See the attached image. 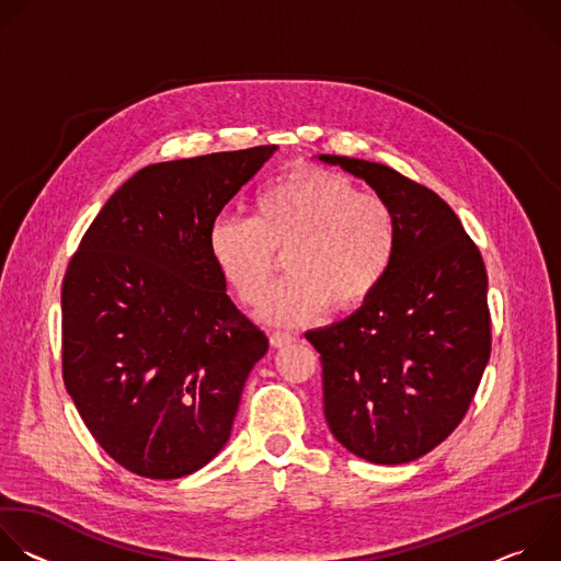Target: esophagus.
<instances>
[{
    "instance_id": "obj_1",
    "label": "esophagus",
    "mask_w": 561,
    "mask_h": 561,
    "mask_svg": "<svg viewBox=\"0 0 561 561\" xmlns=\"http://www.w3.org/2000/svg\"><path fill=\"white\" fill-rule=\"evenodd\" d=\"M293 342H295V337H293V335H288V333H279V331L271 333V344H273L275 348H284V346H290Z\"/></svg>"
}]
</instances>
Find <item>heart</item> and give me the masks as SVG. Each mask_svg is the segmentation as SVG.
I'll return each instance as SVG.
<instances>
[{"label": "heart", "instance_id": "b5f03b06", "mask_svg": "<svg viewBox=\"0 0 561 561\" xmlns=\"http://www.w3.org/2000/svg\"><path fill=\"white\" fill-rule=\"evenodd\" d=\"M390 204L324 169H295L253 199V219L221 215L210 224L208 253L244 304H257L277 257L284 271L260 306L273 327H301L331 304L353 310L383 284L397 253Z\"/></svg>", "mask_w": 561, "mask_h": 561}]
</instances>
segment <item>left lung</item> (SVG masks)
Instances as JSON below:
<instances>
[{"label": "left lung", "mask_w": 561, "mask_h": 561, "mask_svg": "<svg viewBox=\"0 0 561 561\" xmlns=\"http://www.w3.org/2000/svg\"><path fill=\"white\" fill-rule=\"evenodd\" d=\"M383 197L397 217L392 266L377 293L306 340L322 362L324 417L373 463H407L466 415L491 357L489 277L453 208L426 186L366 159L317 154Z\"/></svg>", "instance_id": "obj_1"}]
</instances>
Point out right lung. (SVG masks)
<instances>
[{
  "mask_svg": "<svg viewBox=\"0 0 561 561\" xmlns=\"http://www.w3.org/2000/svg\"><path fill=\"white\" fill-rule=\"evenodd\" d=\"M277 146L152 164L104 204L61 286L64 383L126 470L178 479L228 442L268 337L208 253L221 208Z\"/></svg>",
  "mask_w": 561,
  "mask_h": 561,
  "instance_id": "right-lung-1",
  "label": "right lung"
}]
</instances>
